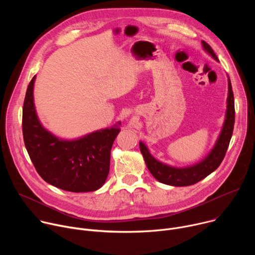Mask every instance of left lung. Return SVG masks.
I'll return each mask as SVG.
<instances>
[{"label":"left lung","instance_id":"obj_1","mask_svg":"<svg viewBox=\"0 0 255 255\" xmlns=\"http://www.w3.org/2000/svg\"><path fill=\"white\" fill-rule=\"evenodd\" d=\"M203 49L212 56L216 61L218 57L214 53L211 46L202 41ZM228 78V96L226 101V112H225V120L222 126V129L218 136L213 148L209 151V153L202 158L200 161L183 167L171 166L166 163H163L153 157L144 142H139L140 151L143 155L144 161L150 173L160 183L173 187H186L194 185L198 181L202 180L214 170H216L221 164L226 151L229 146V142L232 137L234 121H235V109H234V96L232 92V86Z\"/></svg>","mask_w":255,"mask_h":255}]
</instances>
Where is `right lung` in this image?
<instances>
[{"label":"right lung","instance_id":"add662e5","mask_svg":"<svg viewBox=\"0 0 255 255\" xmlns=\"http://www.w3.org/2000/svg\"><path fill=\"white\" fill-rule=\"evenodd\" d=\"M31 80L23 105V137L26 149L36 170L46 183L72 193L99 190L110 170L113 142L121 122L75 139L54 135L40 122L34 104Z\"/></svg>","mask_w":255,"mask_h":255}]
</instances>
